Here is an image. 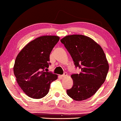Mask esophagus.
<instances>
[{
	"instance_id": "1",
	"label": "esophagus",
	"mask_w": 121,
	"mask_h": 121,
	"mask_svg": "<svg viewBox=\"0 0 121 121\" xmlns=\"http://www.w3.org/2000/svg\"><path fill=\"white\" fill-rule=\"evenodd\" d=\"M61 76H62V77H63V78H64V77H65L66 76H67V73L66 72L64 73V74H62V75Z\"/></svg>"
}]
</instances>
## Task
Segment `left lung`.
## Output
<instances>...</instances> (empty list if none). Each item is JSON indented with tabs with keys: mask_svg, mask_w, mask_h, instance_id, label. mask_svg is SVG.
<instances>
[{
	"mask_svg": "<svg viewBox=\"0 0 121 121\" xmlns=\"http://www.w3.org/2000/svg\"><path fill=\"white\" fill-rule=\"evenodd\" d=\"M72 56L79 74H72L73 85L67 94L74 100H86L94 95L106 78L109 70L105 53L98 43L89 37L71 35L60 40Z\"/></svg>",
	"mask_w": 121,
	"mask_h": 121,
	"instance_id": "obj_1",
	"label": "left lung"
}]
</instances>
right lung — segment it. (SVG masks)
<instances>
[{
  "label": "right lung",
  "instance_id": "right-lung-1",
  "mask_svg": "<svg viewBox=\"0 0 121 121\" xmlns=\"http://www.w3.org/2000/svg\"><path fill=\"white\" fill-rule=\"evenodd\" d=\"M59 40L57 36L39 37L28 43L16 57L13 67L16 80L23 91L31 98L46 96L50 83L58 78L57 74L44 69L49 67L50 54Z\"/></svg>",
  "mask_w": 121,
  "mask_h": 121
}]
</instances>
